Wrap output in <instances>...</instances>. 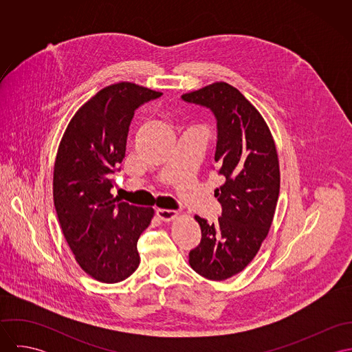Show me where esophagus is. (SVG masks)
<instances>
[{"instance_id":"esophagus-1","label":"esophagus","mask_w":352,"mask_h":352,"mask_svg":"<svg viewBox=\"0 0 352 352\" xmlns=\"http://www.w3.org/2000/svg\"><path fill=\"white\" fill-rule=\"evenodd\" d=\"M157 217L161 219V221H165V222H170L173 219H176L179 217V212L175 211V210H165V208H158L155 211Z\"/></svg>"}]
</instances>
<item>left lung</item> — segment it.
Wrapping results in <instances>:
<instances>
[{
  "label": "left lung",
  "instance_id": "1",
  "mask_svg": "<svg viewBox=\"0 0 352 352\" xmlns=\"http://www.w3.org/2000/svg\"><path fill=\"white\" fill-rule=\"evenodd\" d=\"M182 98L214 112V160L223 180L214 192L222 207L218 222L194 217L201 240L190 265L206 279L226 280L251 263L270 232L280 190L278 151L261 113L230 84L214 82Z\"/></svg>",
  "mask_w": 352,
  "mask_h": 352
}]
</instances>
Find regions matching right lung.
<instances>
[{
  "label": "right lung",
  "mask_w": 352,
  "mask_h": 352,
  "mask_svg": "<svg viewBox=\"0 0 352 352\" xmlns=\"http://www.w3.org/2000/svg\"><path fill=\"white\" fill-rule=\"evenodd\" d=\"M161 92L118 82L78 108L59 142L52 197L69 248L85 274L102 283L127 279L140 265L137 243L154 217L112 197V173L124 158L134 112Z\"/></svg>",
  "instance_id": "right-lung-1"
}]
</instances>
